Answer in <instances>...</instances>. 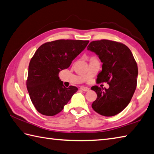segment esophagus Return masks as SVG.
<instances>
[{"label": "esophagus", "mask_w": 154, "mask_h": 154, "mask_svg": "<svg viewBox=\"0 0 154 154\" xmlns=\"http://www.w3.org/2000/svg\"><path fill=\"white\" fill-rule=\"evenodd\" d=\"M80 89L82 90V91H85V92H87L89 91V88H88V87H85V86H81L80 87Z\"/></svg>", "instance_id": "esophagus-1"}]
</instances>
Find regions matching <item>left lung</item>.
I'll return each instance as SVG.
<instances>
[{
	"mask_svg": "<svg viewBox=\"0 0 154 154\" xmlns=\"http://www.w3.org/2000/svg\"><path fill=\"white\" fill-rule=\"evenodd\" d=\"M87 50L94 52L103 63L97 83L109 85L108 89L92 87L97 94L92 109L106 117L117 115L128 105L137 86L138 68L134 57L125 45L107 39L91 42Z\"/></svg>",
	"mask_w": 154,
	"mask_h": 154,
	"instance_id": "8db88e82",
	"label": "left lung"
}]
</instances>
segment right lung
Instances as JSON below:
<instances>
[{
	"label": "right lung",
	"instance_id": "1",
	"mask_svg": "<svg viewBox=\"0 0 154 154\" xmlns=\"http://www.w3.org/2000/svg\"><path fill=\"white\" fill-rule=\"evenodd\" d=\"M89 41L60 39L43 43L29 65L27 88L37 111L46 116L57 115L63 109L78 88H66L58 74L69 67L85 50Z\"/></svg>",
	"mask_w": 154,
	"mask_h": 154
}]
</instances>
